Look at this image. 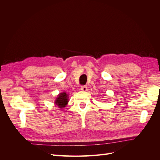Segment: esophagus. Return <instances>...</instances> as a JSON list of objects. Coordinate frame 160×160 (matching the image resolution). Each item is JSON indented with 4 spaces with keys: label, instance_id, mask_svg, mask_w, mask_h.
<instances>
[{
    "label": "esophagus",
    "instance_id": "obj_1",
    "mask_svg": "<svg viewBox=\"0 0 160 160\" xmlns=\"http://www.w3.org/2000/svg\"><path fill=\"white\" fill-rule=\"evenodd\" d=\"M81 90L83 91H88V87L86 85H82L81 86Z\"/></svg>",
    "mask_w": 160,
    "mask_h": 160
}]
</instances>
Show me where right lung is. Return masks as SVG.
Wrapping results in <instances>:
<instances>
[{
  "label": "right lung",
  "mask_w": 160,
  "mask_h": 160,
  "mask_svg": "<svg viewBox=\"0 0 160 160\" xmlns=\"http://www.w3.org/2000/svg\"><path fill=\"white\" fill-rule=\"evenodd\" d=\"M67 103H68V95L65 92V93H60L56 99L55 103L59 108H62L65 107Z\"/></svg>",
  "instance_id": "right-lung-1"
}]
</instances>
